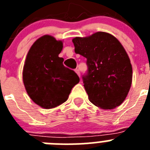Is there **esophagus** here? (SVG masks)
Wrapping results in <instances>:
<instances>
[{
	"instance_id": "obj_1",
	"label": "esophagus",
	"mask_w": 150,
	"mask_h": 150,
	"mask_svg": "<svg viewBox=\"0 0 150 150\" xmlns=\"http://www.w3.org/2000/svg\"><path fill=\"white\" fill-rule=\"evenodd\" d=\"M75 72L76 73V74H77L78 76H80V72H79V69H76V70H75Z\"/></svg>"
}]
</instances>
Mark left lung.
Listing matches in <instances>:
<instances>
[{"instance_id":"left-lung-1","label":"left lung","mask_w":150,"mask_h":150,"mask_svg":"<svg viewBox=\"0 0 150 150\" xmlns=\"http://www.w3.org/2000/svg\"><path fill=\"white\" fill-rule=\"evenodd\" d=\"M72 41L75 52L87 59L88 73L83 79L88 100L104 110L120 106L132 83V64L121 43L102 31Z\"/></svg>"}]
</instances>
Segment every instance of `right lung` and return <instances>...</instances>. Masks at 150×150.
<instances>
[{"instance_id": "add662e5", "label": "right lung", "mask_w": 150, "mask_h": 150, "mask_svg": "<svg viewBox=\"0 0 150 150\" xmlns=\"http://www.w3.org/2000/svg\"><path fill=\"white\" fill-rule=\"evenodd\" d=\"M63 42L44 35L33 43L26 56L22 79L28 95L44 109L63 104L79 82L77 74L63 65L59 57Z\"/></svg>"}]
</instances>
